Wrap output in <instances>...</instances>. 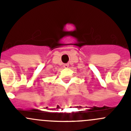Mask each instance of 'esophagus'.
Instances as JSON below:
<instances>
[{
	"mask_svg": "<svg viewBox=\"0 0 131 131\" xmlns=\"http://www.w3.org/2000/svg\"><path fill=\"white\" fill-rule=\"evenodd\" d=\"M63 67H64V68H67L68 67H69V64H68V63H67V64H64Z\"/></svg>",
	"mask_w": 131,
	"mask_h": 131,
	"instance_id": "34e87169",
	"label": "esophagus"
}]
</instances>
